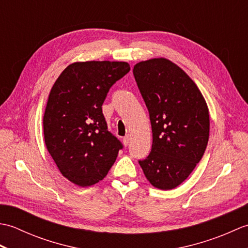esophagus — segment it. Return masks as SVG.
I'll return each mask as SVG.
<instances>
[{
  "label": "esophagus",
  "instance_id": "esophagus-1",
  "mask_svg": "<svg viewBox=\"0 0 248 248\" xmlns=\"http://www.w3.org/2000/svg\"><path fill=\"white\" fill-rule=\"evenodd\" d=\"M130 140H131V136L130 135H125L124 138V146H128L129 143H130Z\"/></svg>",
  "mask_w": 248,
  "mask_h": 248
}]
</instances>
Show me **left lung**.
I'll return each instance as SVG.
<instances>
[{
    "mask_svg": "<svg viewBox=\"0 0 248 248\" xmlns=\"http://www.w3.org/2000/svg\"><path fill=\"white\" fill-rule=\"evenodd\" d=\"M133 75L152 129L151 152L139 163L155 187L172 189L191 175L207 148V102L186 71L164 57L138 62Z\"/></svg>",
    "mask_w": 248,
    "mask_h": 248,
    "instance_id": "left-lung-1",
    "label": "left lung"
}]
</instances>
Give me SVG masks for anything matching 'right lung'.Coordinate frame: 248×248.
Here are the masks:
<instances>
[{
    "label": "right lung",
    "instance_id": "1",
    "mask_svg": "<svg viewBox=\"0 0 248 248\" xmlns=\"http://www.w3.org/2000/svg\"><path fill=\"white\" fill-rule=\"evenodd\" d=\"M129 71L125 62H77L51 88L44 115L45 143L62 175L76 186L101 181L123 148L108 131L102 104L110 86Z\"/></svg>",
    "mask_w": 248,
    "mask_h": 248
}]
</instances>
